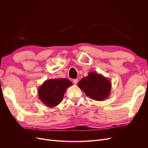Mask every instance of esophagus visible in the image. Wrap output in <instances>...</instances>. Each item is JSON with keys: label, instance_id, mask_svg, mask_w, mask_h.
I'll use <instances>...</instances> for the list:
<instances>
[{"label": "esophagus", "instance_id": "34e87169", "mask_svg": "<svg viewBox=\"0 0 148 148\" xmlns=\"http://www.w3.org/2000/svg\"><path fill=\"white\" fill-rule=\"evenodd\" d=\"M78 79H73V83L75 84H77V83H78Z\"/></svg>", "mask_w": 148, "mask_h": 148}]
</instances>
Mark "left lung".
I'll list each match as a JSON object with an SVG mask.
<instances>
[{"label":"left lung","mask_w":148,"mask_h":148,"mask_svg":"<svg viewBox=\"0 0 148 148\" xmlns=\"http://www.w3.org/2000/svg\"><path fill=\"white\" fill-rule=\"evenodd\" d=\"M78 86L91 99L101 101L110 96L112 84L107 78L92 71L78 82Z\"/></svg>","instance_id":"8db88e82"}]
</instances>
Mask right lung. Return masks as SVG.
Here are the masks:
<instances>
[{
    "label": "right lung",
    "instance_id": "1",
    "mask_svg": "<svg viewBox=\"0 0 148 148\" xmlns=\"http://www.w3.org/2000/svg\"><path fill=\"white\" fill-rule=\"evenodd\" d=\"M72 84L66 78L46 80L38 89L39 99L49 107H56L63 99L66 89Z\"/></svg>",
    "mask_w": 148,
    "mask_h": 148
}]
</instances>
